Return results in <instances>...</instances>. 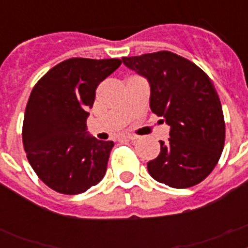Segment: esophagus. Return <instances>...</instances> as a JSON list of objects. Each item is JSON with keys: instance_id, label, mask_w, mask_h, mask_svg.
Wrapping results in <instances>:
<instances>
[{"instance_id": "34e87169", "label": "esophagus", "mask_w": 248, "mask_h": 248, "mask_svg": "<svg viewBox=\"0 0 248 248\" xmlns=\"http://www.w3.org/2000/svg\"><path fill=\"white\" fill-rule=\"evenodd\" d=\"M122 139H124V140H136V139H138V136H135V135H124V136H122Z\"/></svg>"}]
</instances>
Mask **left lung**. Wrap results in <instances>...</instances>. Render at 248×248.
<instances>
[{
    "label": "left lung",
    "mask_w": 248,
    "mask_h": 248,
    "mask_svg": "<svg viewBox=\"0 0 248 248\" xmlns=\"http://www.w3.org/2000/svg\"><path fill=\"white\" fill-rule=\"evenodd\" d=\"M151 85V109L170 126V138L148 162L155 180L190 188L212 172L223 153L225 121L215 86L198 65L171 51L122 58Z\"/></svg>",
    "instance_id": "1"
}]
</instances>
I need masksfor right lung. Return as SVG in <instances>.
I'll use <instances>...</instances> for the list:
<instances>
[{
  "mask_svg": "<svg viewBox=\"0 0 248 248\" xmlns=\"http://www.w3.org/2000/svg\"><path fill=\"white\" fill-rule=\"evenodd\" d=\"M121 59L72 58L34 85L23 121V145L37 176L62 194L86 192L104 177L114 143L87 135L86 120L101 81Z\"/></svg>",
  "mask_w": 248,
  "mask_h": 248,
  "instance_id": "1",
  "label": "right lung"
}]
</instances>
